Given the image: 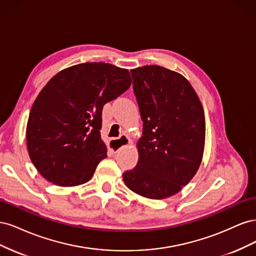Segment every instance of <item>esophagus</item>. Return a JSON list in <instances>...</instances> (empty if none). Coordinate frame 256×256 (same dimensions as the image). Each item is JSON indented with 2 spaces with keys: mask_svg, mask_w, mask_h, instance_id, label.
<instances>
[{
  "mask_svg": "<svg viewBox=\"0 0 256 256\" xmlns=\"http://www.w3.org/2000/svg\"><path fill=\"white\" fill-rule=\"evenodd\" d=\"M130 143H131L130 138L126 134H122L118 138H113V140H111L112 150H113V152H118L122 148V147L127 146Z\"/></svg>",
  "mask_w": 256,
  "mask_h": 256,
  "instance_id": "obj_1",
  "label": "esophagus"
}]
</instances>
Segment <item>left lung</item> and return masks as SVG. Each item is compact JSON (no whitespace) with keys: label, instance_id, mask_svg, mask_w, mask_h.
<instances>
[{"label":"left lung","instance_id":"1","mask_svg":"<svg viewBox=\"0 0 256 256\" xmlns=\"http://www.w3.org/2000/svg\"><path fill=\"white\" fill-rule=\"evenodd\" d=\"M143 122L136 166L122 174L127 187L161 200L180 192L198 172L205 144L202 104L188 80L158 65L130 72Z\"/></svg>","mask_w":256,"mask_h":256}]
</instances>
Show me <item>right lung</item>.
Returning <instances> with one entry per match:
<instances>
[{
    "label": "right lung",
    "mask_w": 256,
    "mask_h": 256,
    "mask_svg": "<svg viewBox=\"0 0 256 256\" xmlns=\"http://www.w3.org/2000/svg\"><path fill=\"white\" fill-rule=\"evenodd\" d=\"M130 85L127 69L102 62L66 68L47 83L26 126L30 158L46 180L60 187L90 180L106 157L102 108Z\"/></svg>",
    "instance_id": "1"
}]
</instances>
